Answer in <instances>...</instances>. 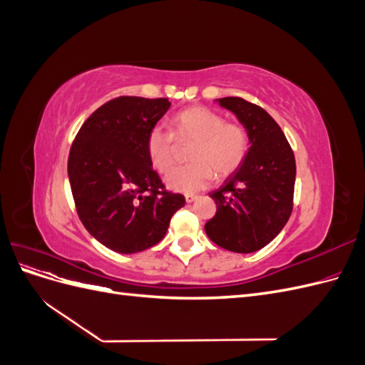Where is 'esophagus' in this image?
Segmentation results:
<instances>
[{
    "mask_svg": "<svg viewBox=\"0 0 365 365\" xmlns=\"http://www.w3.org/2000/svg\"><path fill=\"white\" fill-rule=\"evenodd\" d=\"M197 200V196L196 195H193V193H187L185 195V202H193V201H196Z\"/></svg>",
    "mask_w": 365,
    "mask_h": 365,
    "instance_id": "obj_1",
    "label": "esophagus"
}]
</instances>
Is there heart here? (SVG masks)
Listing matches in <instances>:
<instances>
[{
    "mask_svg": "<svg viewBox=\"0 0 365 365\" xmlns=\"http://www.w3.org/2000/svg\"><path fill=\"white\" fill-rule=\"evenodd\" d=\"M172 132L153 126L146 138L152 168L167 173L175 158V141L192 142L187 158L192 163L165 176V185L181 193L201 192L217 178H227L244 164L250 150L245 126L225 121L224 115L205 106H193L173 115ZM177 140H175L174 138Z\"/></svg>",
    "mask_w": 365,
    "mask_h": 365,
    "instance_id": "b5f03b06",
    "label": "heart"
}]
</instances>
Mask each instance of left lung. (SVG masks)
Returning a JSON list of instances; mask_svg holds the SVG:
<instances>
[{
    "label": "left lung",
    "mask_w": 365,
    "mask_h": 365,
    "mask_svg": "<svg viewBox=\"0 0 365 365\" xmlns=\"http://www.w3.org/2000/svg\"><path fill=\"white\" fill-rule=\"evenodd\" d=\"M217 102L245 126L251 146L244 164L210 193L216 215L205 224V233L228 251L254 252L280 233L292 213L295 157L277 121L263 108L242 97Z\"/></svg>",
    "instance_id": "obj_1"
}]
</instances>
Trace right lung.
I'll list each match as a JSON object with an SVG mask.
<instances>
[{"label": "right lung", "instance_id": "obj_1", "mask_svg": "<svg viewBox=\"0 0 365 365\" xmlns=\"http://www.w3.org/2000/svg\"><path fill=\"white\" fill-rule=\"evenodd\" d=\"M169 108L163 97H115L85 120L71 145L68 178L77 216L115 252L157 245L185 204L181 193L165 190L146 150L149 130Z\"/></svg>", "mask_w": 365, "mask_h": 365}]
</instances>
